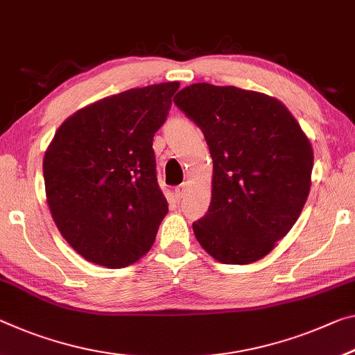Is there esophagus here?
<instances>
[{"label": "esophagus", "instance_id": "obj_1", "mask_svg": "<svg viewBox=\"0 0 355 355\" xmlns=\"http://www.w3.org/2000/svg\"><path fill=\"white\" fill-rule=\"evenodd\" d=\"M187 189H189V182H182L181 185H178V187L174 189V193H176V196H182Z\"/></svg>", "mask_w": 355, "mask_h": 355}]
</instances>
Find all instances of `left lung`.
<instances>
[{"label":"left lung","mask_w":355,"mask_h":355,"mask_svg":"<svg viewBox=\"0 0 355 355\" xmlns=\"http://www.w3.org/2000/svg\"><path fill=\"white\" fill-rule=\"evenodd\" d=\"M176 106L203 130L212 159L211 205L193 222L200 246L220 263L263 259L291 232L311 189L314 152L292 112L270 95L192 84Z\"/></svg>","instance_id":"8db88e82"}]
</instances>
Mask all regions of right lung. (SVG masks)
Segmentation results:
<instances>
[{
    "instance_id": "1",
    "label": "right lung",
    "mask_w": 355,
    "mask_h": 355,
    "mask_svg": "<svg viewBox=\"0 0 355 355\" xmlns=\"http://www.w3.org/2000/svg\"><path fill=\"white\" fill-rule=\"evenodd\" d=\"M179 83L125 90L80 107L49 144L46 200L67 243L87 261L123 268L149 252L168 212L152 139Z\"/></svg>"
}]
</instances>
